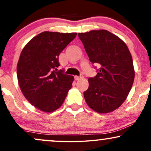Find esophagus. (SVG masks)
<instances>
[{
	"label": "esophagus",
	"mask_w": 151,
	"mask_h": 151,
	"mask_svg": "<svg viewBox=\"0 0 151 151\" xmlns=\"http://www.w3.org/2000/svg\"><path fill=\"white\" fill-rule=\"evenodd\" d=\"M83 77H84V76H83L82 74H81L80 76H75L74 78H75L76 80H78V79H82Z\"/></svg>",
	"instance_id": "1"
}]
</instances>
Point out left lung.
<instances>
[{"instance_id": "8db88e82", "label": "left lung", "mask_w": 151, "mask_h": 151, "mask_svg": "<svg viewBox=\"0 0 151 151\" xmlns=\"http://www.w3.org/2000/svg\"><path fill=\"white\" fill-rule=\"evenodd\" d=\"M90 62L99 66L84 92L87 105L100 114L111 112L127 98L134 81L133 59L126 43L106 30L78 34Z\"/></svg>"}]
</instances>
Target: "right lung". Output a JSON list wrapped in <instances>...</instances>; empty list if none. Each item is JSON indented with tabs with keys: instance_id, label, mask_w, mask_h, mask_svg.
I'll use <instances>...</instances> for the list:
<instances>
[{
	"instance_id": "1",
	"label": "right lung",
	"mask_w": 151,
	"mask_h": 151,
	"mask_svg": "<svg viewBox=\"0 0 151 151\" xmlns=\"http://www.w3.org/2000/svg\"><path fill=\"white\" fill-rule=\"evenodd\" d=\"M77 34L45 31L22 50L17 65L19 86L27 101L42 111L60 108L72 88L73 76L57 72V68L60 54Z\"/></svg>"
}]
</instances>
